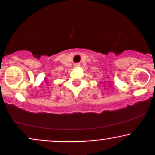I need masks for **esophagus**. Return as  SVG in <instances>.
<instances>
[{"label":"esophagus","mask_w":155,"mask_h":155,"mask_svg":"<svg viewBox=\"0 0 155 155\" xmlns=\"http://www.w3.org/2000/svg\"><path fill=\"white\" fill-rule=\"evenodd\" d=\"M79 66H80V63H76L74 64V67H79Z\"/></svg>","instance_id":"esophagus-1"}]
</instances>
